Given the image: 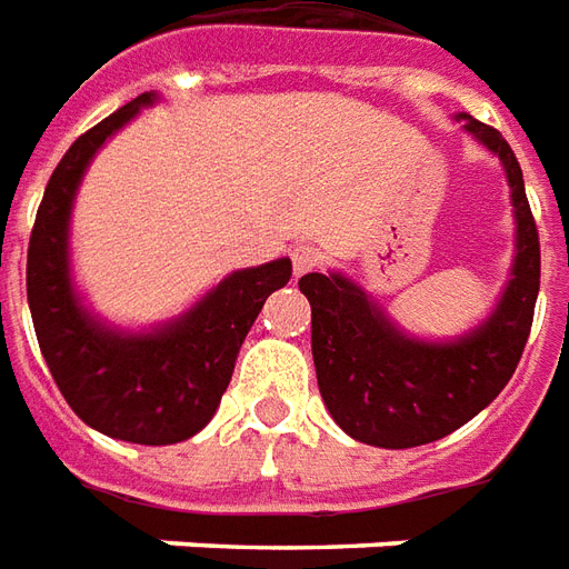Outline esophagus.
<instances>
[{"mask_svg":"<svg viewBox=\"0 0 569 569\" xmlns=\"http://www.w3.org/2000/svg\"><path fill=\"white\" fill-rule=\"evenodd\" d=\"M290 260H293V276H306L309 269L318 267V251H315L312 244H297L290 251Z\"/></svg>","mask_w":569,"mask_h":569,"instance_id":"1","label":"esophagus"}]
</instances>
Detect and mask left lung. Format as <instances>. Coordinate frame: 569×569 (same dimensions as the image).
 <instances>
[{
  "mask_svg": "<svg viewBox=\"0 0 569 569\" xmlns=\"http://www.w3.org/2000/svg\"><path fill=\"white\" fill-rule=\"evenodd\" d=\"M500 160L516 218V257L500 300L482 325L455 339H421L342 272H309L312 358L327 412L348 437L379 449H412L449 437L512 379L540 293V236L525 178L506 139L467 111L455 114Z\"/></svg>",
  "mask_w": 569,
  "mask_h": 569,
  "instance_id": "1",
  "label": "left lung"
}]
</instances>
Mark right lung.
<instances>
[{
  "label": "right lung",
  "instance_id": "obj_1",
  "mask_svg": "<svg viewBox=\"0 0 569 569\" xmlns=\"http://www.w3.org/2000/svg\"><path fill=\"white\" fill-rule=\"evenodd\" d=\"M153 102L142 93L66 151L41 197L27 254V300L39 348L66 403L99 433L136 446L190 439L218 412L244 336L290 260L236 269L169 321L127 330L84 306L72 279V209L84 172L114 132Z\"/></svg>",
  "mask_w": 569,
  "mask_h": 569
}]
</instances>
